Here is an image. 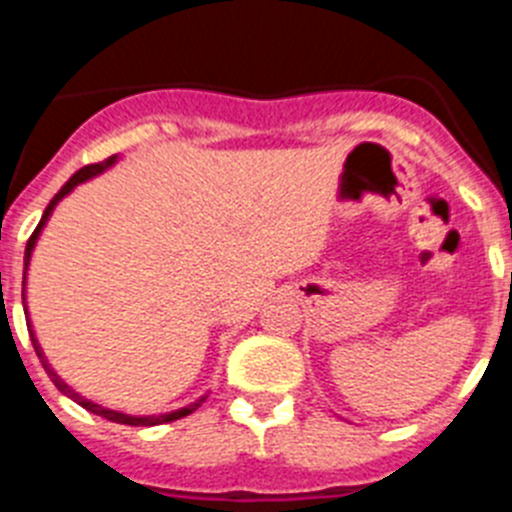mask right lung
I'll return each instance as SVG.
<instances>
[{
    "label": "right lung",
    "instance_id": "obj_1",
    "mask_svg": "<svg viewBox=\"0 0 512 512\" xmlns=\"http://www.w3.org/2000/svg\"><path fill=\"white\" fill-rule=\"evenodd\" d=\"M115 161H117V156H110V158H104V161H99V164H89V166H84V169H79V171H76L74 176H71L69 182L63 184V187H61V192H58L56 197H53V200H51V205L45 207V212H43V217H40L38 228L33 230V235H30V241H27V248H25V277H27V264H30V253H33L35 243H38V235H40V230H43L45 220H48V217H51L53 207H56L58 202H61L63 197H66V194H69L71 189L76 187V184L87 182V179H92V176L102 174V171H104V169H110V166L115 164ZM22 305H25V282H22ZM25 315H27V305H25ZM30 341H33V348H35V354H38L40 364H43V369H45V372H48V377H51V382L56 384L58 390H61L63 395H66V397H71V400H74V402H79L81 408H87L89 413H94V415H102V418L112 420V423H122V425H161V423H171V420H179V418H184V415L194 413V410L200 408L202 402L207 400V395H202L200 400H197V402H192V405H187V408H182V410H174V413H166V415H130V413H117V410L104 408V405H97V402L87 400V397H81L79 392H74V390H71L69 384L63 382V379L58 377L56 372H53V369H51V364H48V359H45V356H43V351H40V343H38V338H35L33 328H30Z\"/></svg>",
    "mask_w": 512,
    "mask_h": 512
}]
</instances>
